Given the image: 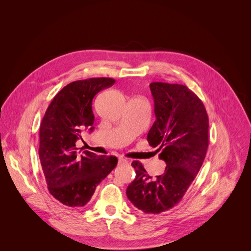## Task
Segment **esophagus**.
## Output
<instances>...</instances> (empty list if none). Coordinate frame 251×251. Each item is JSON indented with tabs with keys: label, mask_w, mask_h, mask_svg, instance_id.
Returning a JSON list of instances; mask_svg holds the SVG:
<instances>
[{
	"label": "esophagus",
	"mask_w": 251,
	"mask_h": 251,
	"mask_svg": "<svg viewBox=\"0 0 251 251\" xmlns=\"http://www.w3.org/2000/svg\"><path fill=\"white\" fill-rule=\"evenodd\" d=\"M118 163L120 164V165H123V164H127L128 163V161L126 160L125 158H119V160H118Z\"/></svg>",
	"instance_id": "1"
}]
</instances>
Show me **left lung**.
<instances>
[{
    "label": "left lung",
    "mask_w": 251,
    "mask_h": 251,
    "mask_svg": "<svg viewBox=\"0 0 251 251\" xmlns=\"http://www.w3.org/2000/svg\"><path fill=\"white\" fill-rule=\"evenodd\" d=\"M150 90L156 120L147 140L166 168L153 179L133 161L136 177L126 194L140 211L157 214L175 206L199 172L208 148L209 121L202 101L186 86L154 82Z\"/></svg>",
    "instance_id": "obj_1"
}]
</instances>
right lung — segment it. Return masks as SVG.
Instances as JSON below:
<instances>
[{"instance_id": "obj_1", "label": "right lung", "mask_w": 251, "mask_h": 251, "mask_svg": "<svg viewBox=\"0 0 251 251\" xmlns=\"http://www.w3.org/2000/svg\"><path fill=\"white\" fill-rule=\"evenodd\" d=\"M114 83L111 78H90L68 84L54 97L42 120V169L49 192L67 206L86 205L97 185L117 165L115 156H98L76 147L84 129L94 130V96Z\"/></svg>"}]
</instances>
